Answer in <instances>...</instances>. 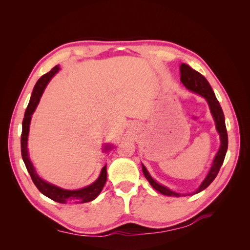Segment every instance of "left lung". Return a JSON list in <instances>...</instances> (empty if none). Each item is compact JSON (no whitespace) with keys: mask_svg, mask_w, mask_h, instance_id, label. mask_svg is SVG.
Instances as JSON below:
<instances>
[{"mask_svg":"<svg viewBox=\"0 0 250 250\" xmlns=\"http://www.w3.org/2000/svg\"><path fill=\"white\" fill-rule=\"evenodd\" d=\"M179 70H180L181 83H183V84L188 90H191V92L203 97L204 99L207 100L208 106H209L211 116H213V119L215 121L216 130L219 133V137H220V147H219L218 152L216 153V155L214 157V161H213V163H211V166L207 174L206 178L202 180V183L200 184L197 190H195L192 193L179 194L176 192H173L167 187L158 184L157 181L155 179H153L152 176L150 175V173L148 172L145 166L142 164L143 173H144V175H145V177L147 178V180L149 181V184L161 194L166 195V196H173V197H181V196L194 195V194H197V193L203 191L204 188H207L211 183H213V180L216 178L219 170H220L221 166L224 162L225 154H226V151H228V146H229L228 131H226L225 118L223 115V111L220 106V103H219L217 100L213 88H211L209 85L208 81L206 79V77L202 76L200 73L192 69V67L187 63H181Z\"/></svg>","mask_w":250,"mask_h":250,"instance_id":"obj_1","label":"left lung"}]
</instances>
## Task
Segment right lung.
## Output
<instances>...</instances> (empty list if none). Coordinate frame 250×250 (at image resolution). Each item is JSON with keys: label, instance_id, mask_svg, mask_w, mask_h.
Listing matches in <instances>:
<instances>
[{"label": "right lung", "instance_id": "obj_1", "mask_svg": "<svg viewBox=\"0 0 250 250\" xmlns=\"http://www.w3.org/2000/svg\"><path fill=\"white\" fill-rule=\"evenodd\" d=\"M59 70H60L59 65H55L49 73L42 75V76L37 80L36 84L33 88L31 98H30L29 104L25 111L24 120H22V130H21V157H22V161L25 163V166L30 174V176H31L33 180L34 185L36 186L37 188H39L42 194L59 203H85V202L94 200L95 198L98 197V195L101 193L102 188L107 179L106 165L102 168L99 177H98L93 184H90L89 186H86L84 188H78V190H65V188L50 184L48 181L43 180L42 177H40L29 156L28 137H29L30 123H31L32 115L41 101V98L44 92V89H46L48 83L53 78V76L58 73ZM111 148H112V145H108V144H106V145L104 146L103 151L104 152H107V150Z\"/></svg>", "mask_w": 250, "mask_h": 250}]
</instances>
